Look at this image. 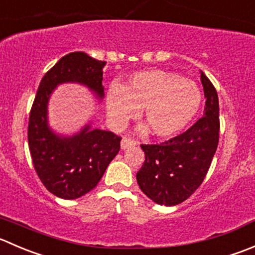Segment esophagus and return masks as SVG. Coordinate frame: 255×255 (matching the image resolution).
Listing matches in <instances>:
<instances>
[{
    "label": "esophagus",
    "mask_w": 255,
    "mask_h": 255,
    "mask_svg": "<svg viewBox=\"0 0 255 255\" xmlns=\"http://www.w3.org/2000/svg\"><path fill=\"white\" fill-rule=\"evenodd\" d=\"M132 145H135V142L133 139H130V138H122V140H121V147H122V149H126V148L128 147H132Z\"/></svg>",
    "instance_id": "34e87169"
}]
</instances>
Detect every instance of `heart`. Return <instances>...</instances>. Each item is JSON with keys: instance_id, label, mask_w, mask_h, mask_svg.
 I'll use <instances>...</instances> for the list:
<instances>
[{"instance_id": "1", "label": "heart", "mask_w": 255, "mask_h": 255, "mask_svg": "<svg viewBox=\"0 0 255 255\" xmlns=\"http://www.w3.org/2000/svg\"><path fill=\"white\" fill-rule=\"evenodd\" d=\"M202 93L198 86L163 70L135 72L121 88L112 87L106 107L116 127H123L138 115L155 137H170L187 127L198 112Z\"/></svg>"}]
</instances>
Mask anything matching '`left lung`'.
<instances>
[{"instance_id": "obj_1", "label": "left lung", "mask_w": 255, "mask_h": 255, "mask_svg": "<svg viewBox=\"0 0 255 255\" xmlns=\"http://www.w3.org/2000/svg\"><path fill=\"white\" fill-rule=\"evenodd\" d=\"M203 117L189 129L159 144H140L145 160L137 173L140 190L160 206H177L198 189L211 167L219 140L218 95L201 72Z\"/></svg>"}]
</instances>
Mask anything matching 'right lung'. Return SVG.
I'll list each match as a JSON object with an SVG mask.
<instances>
[{
    "label": "right lung",
    "mask_w": 255,
    "mask_h": 255,
    "mask_svg": "<svg viewBox=\"0 0 255 255\" xmlns=\"http://www.w3.org/2000/svg\"><path fill=\"white\" fill-rule=\"evenodd\" d=\"M85 52L62 57L43 76L28 121V147L37 175L48 192L62 199H76L92 190L121 148L120 135L86 125L80 132L63 137L49 128L47 107L58 85L80 83L102 100L103 67Z\"/></svg>",
    "instance_id": "obj_1"
}]
</instances>
